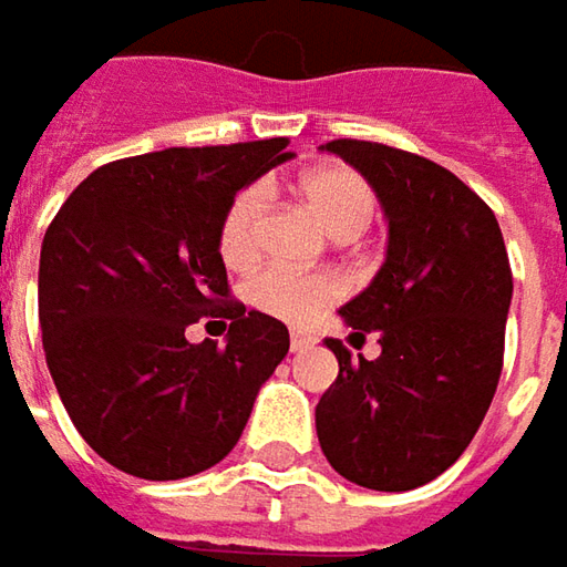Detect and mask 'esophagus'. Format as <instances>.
Listing matches in <instances>:
<instances>
[{"instance_id": "obj_1", "label": "esophagus", "mask_w": 567, "mask_h": 567, "mask_svg": "<svg viewBox=\"0 0 567 567\" xmlns=\"http://www.w3.org/2000/svg\"><path fill=\"white\" fill-rule=\"evenodd\" d=\"M288 339H291V351H303V348H310V344H313V336H310L307 329H291V332H288Z\"/></svg>"}]
</instances>
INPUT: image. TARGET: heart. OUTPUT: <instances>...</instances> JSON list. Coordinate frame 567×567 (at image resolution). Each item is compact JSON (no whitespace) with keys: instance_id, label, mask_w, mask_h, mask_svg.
Instances as JSON below:
<instances>
[{"instance_id":"obj_1","label":"heart","mask_w":567,"mask_h":567,"mask_svg":"<svg viewBox=\"0 0 567 567\" xmlns=\"http://www.w3.org/2000/svg\"><path fill=\"white\" fill-rule=\"evenodd\" d=\"M301 194L336 238L361 231L373 213V194L358 172L344 166L313 168L301 178ZM269 209V187L264 182L241 187L225 209L219 225V254L231 269H247L260 257V228ZM245 298L257 310L285 322H307L322 307L342 298V282L332 272H288L264 269L247 279Z\"/></svg>"}]
</instances>
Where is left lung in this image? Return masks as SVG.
Returning a JSON list of instances; mask_svg holds the SVG:
<instances>
[{"label": "left lung", "instance_id": "left-lung-1", "mask_svg": "<svg viewBox=\"0 0 567 567\" xmlns=\"http://www.w3.org/2000/svg\"><path fill=\"white\" fill-rule=\"evenodd\" d=\"M389 216L385 264L342 307L354 339L380 336L367 361L339 339V380L317 404L326 461L344 480L404 493L449 471L496 395L512 266L496 213L433 159L373 141H329Z\"/></svg>", "mask_w": 567, "mask_h": 567}]
</instances>
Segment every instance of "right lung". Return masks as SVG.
<instances>
[{
    "mask_svg": "<svg viewBox=\"0 0 567 567\" xmlns=\"http://www.w3.org/2000/svg\"><path fill=\"white\" fill-rule=\"evenodd\" d=\"M285 147L272 137L115 159L47 228L40 329L52 382L90 449L131 477L219 464L288 354L285 322L231 298L219 254L231 197L285 163ZM204 316L229 326L225 346L186 342Z\"/></svg>",
    "mask_w": 567,
    "mask_h": 567,
    "instance_id": "obj_1",
    "label": "right lung"
}]
</instances>
